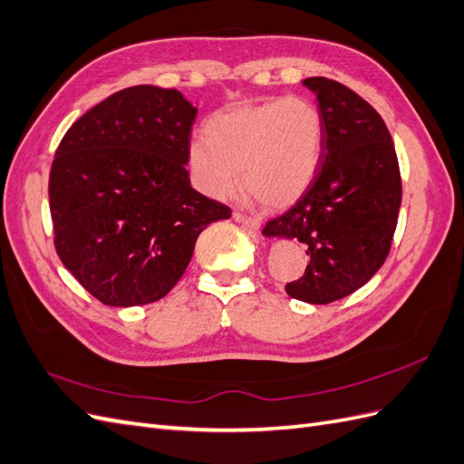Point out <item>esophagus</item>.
<instances>
[{
  "mask_svg": "<svg viewBox=\"0 0 464 464\" xmlns=\"http://www.w3.org/2000/svg\"><path fill=\"white\" fill-rule=\"evenodd\" d=\"M233 218H235V221H239V223L246 225V227H250V229H255V231H256V229H260V219H258V218L241 214V211H235Z\"/></svg>",
  "mask_w": 464,
  "mask_h": 464,
  "instance_id": "esophagus-1",
  "label": "esophagus"
}]
</instances>
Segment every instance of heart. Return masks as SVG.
<instances>
[{"mask_svg":"<svg viewBox=\"0 0 464 464\" xmlns=\"http://www.w3.org/2000/svg\"><path fill=\"white\" fill-rule=\"evenodd\" d=\"M206 138L188 145L198 188L227 198L241 184L270 208H287L307 192L323 155V118L309 99L246 102L209 118Z\"/></svg>","mask_w":464,"mask_h":464,"instance_id":"obj_1","label":"heart"}]
</instances>
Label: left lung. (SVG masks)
Segmentation results:
<instances>
[{
    "instance_id": "obj_1",
    "label": "left lung",
    "mask_w": 464,
    "mask_h": 464,
    "mask_svg": "<svg viewBox=\"0 0 464 464\" xmlns=\"http://www.w3.org/2000/svg\"><path fill=\"white\" fill-rule=\"evenodd\" d=\"M323 118V155L301 200L266 223L268 239L307 246V268L289 297L324 305L365 285L385 262L399 219L402 184L392 138L379 112L326 77L303 82Z\"/></svg>"
}]
</instances>
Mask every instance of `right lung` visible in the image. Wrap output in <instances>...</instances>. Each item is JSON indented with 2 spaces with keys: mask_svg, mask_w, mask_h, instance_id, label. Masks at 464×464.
Here are the masks:
<instances>
[{
  "mask_svg": "<svg viewBox=\"0 0 464 464\" xmlns=\"http://www.w3.org/2000/svg\"><path fill=\"white\" fill-rule=\"evenodd\" d=\"M198 109L177 89L114 92L65 131L50 170L62 264L92 297L136 307L165 297L209 223L231 209L190 184Z\"/></svg>",
  "mask_w": 464,
  "mask_h": 464,
  "instance_id": "obj_1",
  "label": "right lung"
}]
</instances>
